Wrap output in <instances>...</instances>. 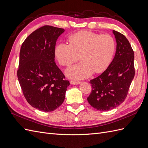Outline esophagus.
<instances>
[{"label":"esophagus","mask_w":148,"mask_h":148,"mask_svg":"<svg viewBox=\"0 0 148 148\" xmlns=\"http://www.w3.org/2000/svg\"><path fill=\"white\" fill-rule=\"evenodd\" d=\"M81 83V82L79 81H74V80H71L70 81V83L71 84H78Z\"/></svg>","instance_id":"obj_1"}]
</instances>
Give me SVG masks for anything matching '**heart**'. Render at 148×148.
<instances>
[{"instance_id": "heart-1", "label": "heart", "mask_w": 148, "mask_h": 148, "mask_svg": "<svg viewBox=\"0 0 148 148\" xmlns=\"http://www.w3.org/2000/svg\"><path fill=\"white\" fill-rule=\"evenodd\" d=\"M70 44L60 42L55 49V55L60 65L70 66L79 59L80 63L69 67L66 75L69 78L82 79L93 71L100 73L110 64L115 50L114 39L109 34L100 35L88 31H81L71 35Z\"/></svg>"}]
</instances>
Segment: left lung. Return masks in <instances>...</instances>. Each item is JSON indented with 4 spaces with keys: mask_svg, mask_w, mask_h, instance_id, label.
Segmentation results:
<instances>
[{
    "mask_svg": "<svg viewBox=\"0 0 148 148\" xmlns=\"http://www.w3.org/2000/svg\"><path fill=\"white\" fill-rule=\"evenodd\" d=\"M117 49L113 60L104 72L90 80L92 91L87 100L100 111L112 110L120 106L127 97L135 77L134 52L123 34L113 31Z\"/></svg>",
    "mask_w": 148,
    "mask_h": 148,
    "instance_id": "left-lung-1",
    "label": "left lung"
}]
</instances>
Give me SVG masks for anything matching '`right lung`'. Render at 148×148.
<instances>
[{
  "instance_id": "right-lung-1",
  "label": "right lung",
  "mask_w": 148,
  "mask_h": 148,
  "mask_svg": "<svg viewBox=\"0 0 148 148\" xmlns=\"http://www.w3.org/2000/svg\"><path fill=\"white\" fill-rule=\"evenodd\" d=\"M64 29L45 25L30 34L20 52L17 77L29 104L52 112L63 103L70 82L54 61L57 39Z\"/></svg>"
}]
</instances>
